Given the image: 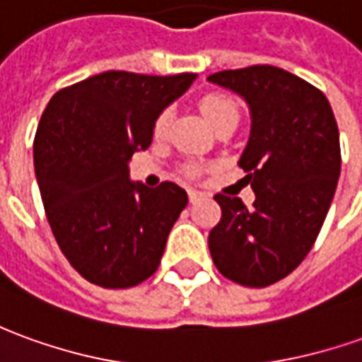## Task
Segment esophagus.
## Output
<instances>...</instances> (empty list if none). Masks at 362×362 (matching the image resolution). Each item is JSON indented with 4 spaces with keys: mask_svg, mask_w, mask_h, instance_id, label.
I'll list each match as a JSON object with an SVG mask.
<instances>
[{
    "mask_svg": "<svg viewBox=\"0 0 362 362\" xmlns=\"http://www.w3.org/2000/svg\"><path fill=\"white\" fill-rule=\"evenodd\" d=\"M188 198H189V204H199V202L207 199V196L204 194V192H198V189H189Z\"/></svg>",
    "mask_w": 362,
    "mask_h": 362,
    "instance_id": "esophagus-1",
    "label": "esophagus"
}]
</instances>
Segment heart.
Here are the masks:
<instances>
[{"label": "heart", "mask_w": 362, "mask_h": 362, "mask_svg": "<svg viewBox=\"0 0 362 362\" xmlns=\"http://www.w3.org/2000/svg\"><path fill=\"white\" fill-rule=\"evenodd\" d=\"M202 113H204V117L207 119V123L214 127L219 121L225 119L227 115H235V113H239V111H237V105H235L229 98H225V95H207V98L202 100ZM168 119H170V111H163V113L158 115V119H156L155 123L156 135H163L164 131H166ZM189 173L194 174L196 170L189 168Z\"/></svg>", "instance_id": "b5f03b06"}]
</instances>
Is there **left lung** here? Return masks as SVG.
Instances as JSON below:
<instances>
[{"instance_id":"8db88e82","label":"left lung","mask_w":362,"mask_h":362,"mask_svg":"<svg viewBox=\"0 0 362 362\" xmlns=\"http://www.w3.org/2000/svg\"><path fill=\"white\" fill-rule=\"evenodd\" d=\"M249 105L251 133L239 158L251 182V209L217 194L221 219L207 245L217 270L243 286L288 276L320 235L341 173L339 129L317 88L276 66L207 76Z\"/></svg>"}]
</instances>
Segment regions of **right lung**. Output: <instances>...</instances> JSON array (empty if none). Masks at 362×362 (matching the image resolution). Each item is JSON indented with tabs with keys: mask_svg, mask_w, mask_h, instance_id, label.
I'll list each match as a JSON object with an SVG mask.
<instances>
[{
	"mask_svg": "<svg viewBox=\"0 0 362 362\" xmlns=\"http://www.w3.org/2000/svg\"><path fill=\"white\" fill-rule=\"evenodd\" d=\"M196 78L110 70L54 93L40 117L33 156L50 229L98 286H137L160 264L188 194L174 182H133L129 163Z\"/></svg>",
	"mask_w": 362,
	"mask_h": 362,
	"instance_id": "obj_1",
	"label": "right lung"
}]
</instances>
